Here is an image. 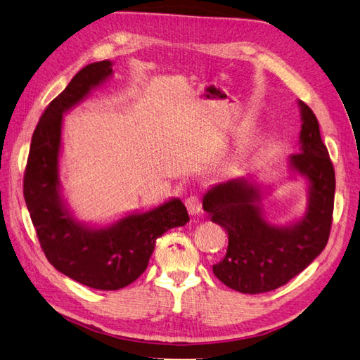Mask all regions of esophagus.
Wrapping results in <instances>:
<instances>
[{
    "mask_svg": "<svg viewBox=\"0 0 360 360\" xmlns=\"http://www.w3.org/2000/svg\"><path fill=\"white\" fill-rule=\"evenodd\" d=\"M186 207L191 216L199 214L200 210H202V200H200L198 195H191L186 199Z\"/></svg>",
    "mask_w": 360,
    "mask_h": 360,
    "instance_id": "obj_1",
    "label": "esophagus"
}]
</instances>
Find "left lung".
Instances as JSON below:
<instances>
[{"label": "left lung", "mask_w": 360, "mask_h": 360, "mask_svg": "<svg viewBox=\"0 0 360 360\" xmlns=\"http://www.w3.org/2000/svg\"><path fill=\"white\" fill-rule=\"evenodd\" d=\"M300 152L291 155L293 169L310 181V200L302 221L291 227H274L262 218L261 190L244 178L208 190L204 210L212 222L229 233L227 255L213 265V273L229 288L259 295L285 285L322 253L330 238L336 176L319 122L305 103Z\"/></svg>", "instance_id": "8db88e82"}]
</instances>
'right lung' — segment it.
<instances>
[{
    "label": "right lung",
    "mask_w": 360,
    "mask_h": 360,
    "mask_svg": "<svg viewBox=\"0 0 360 360\" xmlns=\"http://www.w3.org/2000/svg\"><path fill=\"white\" fill-rule=\"evenodd\" d=\"M110 75V61L89 64L46 107L33 131L22 184L30 219L47 261L70 279L96 290H120L135 282L147 269L156 239L190 221L179 199L99 230L78 224L65 210L58 178L63 113Z\"/></svg>",
    "instance_id": "obj_1"
}]
</instances>
